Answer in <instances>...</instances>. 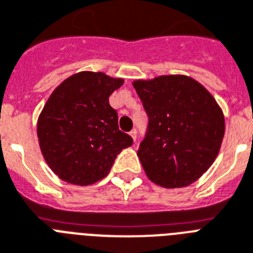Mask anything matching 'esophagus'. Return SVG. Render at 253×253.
<instances>
[{"mask_svg":"<svg viewBox=\"0 0 253 253\" xmlns=\"http://www.w3.org/2000/svg\"><path fill=\"white\" fill-rule=\"evenodd\" d=\"M129 134H130V137L133 138V141H136V139H137V130H136V129H133L132 132L129 133Z\"/></svg>","mask_w":253,"mask_h":253,"instance_id":"34e87169","label":"esophagus"}]
</instances>
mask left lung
<instances>
[{
  "label": "left lung",
  "instance_id": "8db88e82",
  "mask_svg": "<svg viewBox=\"0 0 253 253\" xmlns=\"http://www.w3.org/2000/svg\"><path fill=\"white\" fill-rule=\"evenodd\" d=\"M149 117L137 151L147 177L165 188L187 187L213 165L225 134L221 108L187 76L133 82Z\"/></svg>",
  "mask_w": 253,
  "mask_h": 253
}]
</instances>
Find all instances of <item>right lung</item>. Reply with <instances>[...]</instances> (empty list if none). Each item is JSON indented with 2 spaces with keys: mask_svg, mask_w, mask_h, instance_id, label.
Returning a JSON list of instances; mask_svg holds the SVG:
<instances>
[{
  "mask_svg": "<svg viewBox=\"0 0 253 253\" xmlns=\"http://www.w3.org/2000/svg\"><path fill=\"white\" fill-rule=\"evenodd\" d=\"M124 81L81 72L58 86L38 120L40 150L61 180L90 185L106 177L117 154L133 143L119 129L110 95Z\"/></svg>",
  "mask_w": 253,
  "mask_h": 253,
  "instance_id": "add662e5",
  "label": "right lung"
}]
</instances>
